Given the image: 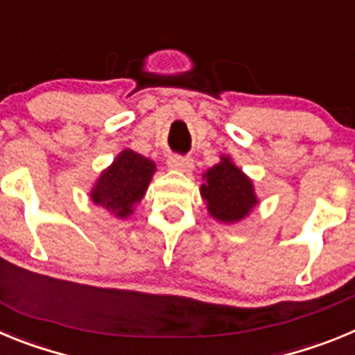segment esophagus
<instances>
[{
    "label": "esophagus",
    "instance_id": "obj_1",
    "mask_svg": "<svg viewBox=\"0 0 355 355\" xmlns=\"http://www.w3.org/2000/svg\"><path fill=\"white\" fill-rule=\"evenodd\" d=\"M168 168L172 171H181V172H192L193 171V162L190 158H184V156L174 155L167 159Z\"/></svg>",
    "mask_w": 355,
    "mask_h": 355
}]
</instances>
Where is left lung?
I'll return each mask as SVG.
<instances>
[{
	"label": "left lung",
	"mask_w": 355,
	"mask_h": 355,
	"mask_svg": "<svg viewBox=\"0 0 355 355\" xmlns=\"http://www.w3.org/2000/svg\"><path fill=\"white\" fill-rule=\"evenodd\" d=\"M202 180L205 183L200 187V196L205 199L209 215L218 222H240L259 202L252 181L231 162L229 156H222L220 163L208 168Z\"/></svg>",
	"instance_id": "obj_1"
}]
</instances>
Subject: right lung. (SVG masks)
Instances as JSON below:
<instances>
[{
    "label": "right lung",
    "mask_w": 355,
    "mask_h": 355,
    "mask_svg": "<svg viewBox=\"0 0 355 355\" xmlns=\"http://www.w3.org/2000/svg\"><path fill=\"white\" fill-rule=\"evenodd\" d=\"M155 162L131 149H124L94 184L90 199L117 218H126L133 206L144 199L153 174Z\"/></svg>",
    "instance_id": "obj_1"
}]
</instances>
